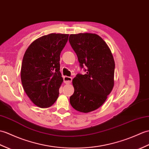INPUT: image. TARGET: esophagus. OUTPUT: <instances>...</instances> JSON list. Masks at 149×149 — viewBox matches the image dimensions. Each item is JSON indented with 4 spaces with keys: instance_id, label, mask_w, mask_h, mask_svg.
<instances>
[{
    "instance_id": "34e87169",
    "label": "esophagus",
    "mask_w": 149,
    "mask_h": 149,
    "mask_svg": "<svg viewBox=\"0 0 149 149\" xmlns=\"http://www.w3.org/2000/svg\"><path fill=\"white\" fill-rule=\"evenodd\" d=\"M72 81V78L71 77H68V76H65L63 77V81L65 84H70Z\"/></svg>"
}]
</instances>
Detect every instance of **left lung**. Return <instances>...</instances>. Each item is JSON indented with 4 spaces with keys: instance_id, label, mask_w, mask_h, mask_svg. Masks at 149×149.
Masks as SVG:
<instances>
[{
    "instance_id": "8db88e82",
    "label": "left lung",
    "mask_w": 149,
    "mask_h": 149,
    "mask_svg": "<svg viewBox=\"0 0 149 149\" xmlns=\"http://www.w3.org/2000/svg\"><path fill=\"white\" fill-rule=\"evenodd\" d=\"M68 40L81 68L86 67V74H78L72 81L74 93L70 103L79 112L94 111L104 103L113 88V57L106 42L96 34H71Z\"/></svg>"
}]
</instances>
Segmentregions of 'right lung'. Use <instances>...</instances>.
Listing matches in <instances>:
<instances>
[{"label": "right lung", "instance_id": "1", "mask_svg": "<svg viewBox=\"0 0 149 149\" xmlns=\"http://www.w3.org/2000/svg\"><path fill=\"white\" fill-rule=\"evenodd\" d=\"M68 34L50 33L34 40L27 48L21 68V80L26 94L34 104L47 108L54 104L63 79L60 53Z\"/></svg>", "mask_w": 149, "mask_h": 149}]
</instances>
